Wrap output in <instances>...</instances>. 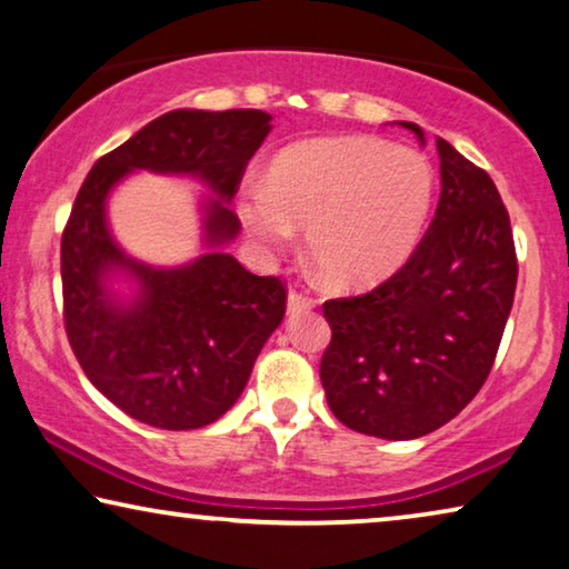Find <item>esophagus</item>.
Masks as SVG:
<instances>
[{"label": "esophagus", "instance_id": "34e87169", "mask_svg": "<svg viewBox=\"0 0 569 569\" xmlns=\"http://www.w3.org/2000/svg\"><path fill=\"white\" fill-rule=\"evenodd\" d=\"M313 303H317V301H313L311 296L296 291V288L288 291V313H299V311H306V309H313Z\"/></svg>", "mask_w": 569, "mask_h": 569}]
</instances>
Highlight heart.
Instances as JSON below:
<instances>
[{"label":"heart","instance_id":"1","mask_svg":"<svg viewBox=\"0 0 569 569\" xmlns=\"http://www.w3.org/2000/svg\"><path fill=\"white\" fill-rule=\"evenodd\" d=\"M436 171L415 149L372 137L301 141L273 159L266 187L242 189L238 214L263 256L306 228L311 258L339 288L392 276L426 230Z\"/></svg>","mask_w":569,"mask_h":569}]
</instances>
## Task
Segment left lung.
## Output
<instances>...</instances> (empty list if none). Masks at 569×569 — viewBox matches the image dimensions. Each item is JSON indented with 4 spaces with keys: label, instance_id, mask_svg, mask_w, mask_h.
<instances>
[{
    "label": "left lung",
    "instance_id": "1",
    "mask_svg": "<svg viewBox=\"0 0 569 569\" xmlns=\"http://www.w3.org/2000/svg\"><path fill=\"white\" fill-rule=\"evenodd\" d=\"M422 139L418 123L400 121ZM436 218L398 273L323 303L321 385L339 422L410 440L453 420L489 377L513 291L517 250L493 179L446 139Z\"/></svg>",
    "mask_w": 569,
    "mask_h": 569
}]
</instances>
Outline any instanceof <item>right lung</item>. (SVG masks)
<instances>
[{"label": "right lung", "mask_w": 569, "mask_h": 569, "mask_svg": "<svg viewBox=\"0 0 569 569\" xmlns=\"http://www.w3.org/2000/svg\"><path fill=\"white\" fill-rule=\"evenodd\" d=\"M268 131L270 113L256 108H179L98 159L80 187L60 242L62 319L88 380L133 420L194 430L228 412L283 319L288 291L278 276L250 273L220 250L169 270L139 263L108 232L106 197L129 171L149 169L200 177L232 200ZM238 230L228 204H207V246H222ZM111 269L138 281L131 305L107 291Z\"/></svg>", "instance_id": "1"}]
</instances>
